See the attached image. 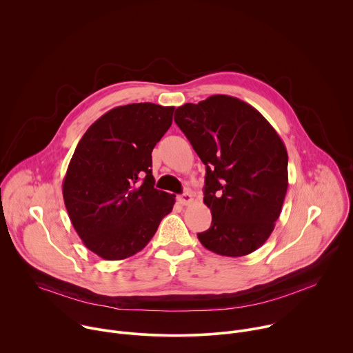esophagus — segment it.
Instances as JSON below:
<instances>
[{
    "label": "esophagus",
    "instance_id": "esophagus-1",
    "mask_svg": "<svg viewBox=\"0 0 353 353\" xmlns=\"http://www.w3.org/2000/svg\"><path fill=\"white\" fill-rule=\"evenodd\" d=\"M178 201H179V204L181 205H188V204H190L192 201H193V196H192V192H183L182 194H179L178 196Z\"/></svg>",
    "mask_w": 353,
    "mask_h": 353
}]
</instances>
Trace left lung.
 Segmentation results:
<instances>
[{
  "mask_svg": "<svg viewBox=\"0 0 353 353\" xmlns=\"http://www.w3.org/2000/svg\"><path fill=\"white\" fill-rule=\"evenodd\" d=\"M176 125L205 165L208 230L197 233L210 251L243 256L258 250L274 229L288 186L285 146L266 119L228 95L176 109Z\"/></svg>",
  "mask_w": 353,
  "mask_h": 353,
  "instance_id": "obj_1",
  "label": "left lung"
}]
</instances>
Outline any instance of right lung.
I'll return each mask as SVG.
<instances>
[{"instance_id": "obj_1", "label": "right lung", "mask_w": 353, "mask_h": 353, "mask_svg": "<svg viewBox=\"0 0 353 353\" xmlns=\"http://www.w3.org/2000/svg\"><path fill=\"white\" fill-rule=\"evenodd\" d=\"M172 106L131 103L98 119L80 139L63 179V200L92 252L119 261L139 252L172 211L154 189L152 152L172 124Z\"/></svg>"}]
</instances>
